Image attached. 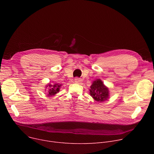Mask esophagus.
Listing matches in <instances>:
<instances>
[{
  "label": "esophagus",
  "instance_id": "obj_1",
  "mask_svg": "<svg viewBox=\"0 0 154 154\" xmlns=\"http://www.w3.org/2000/svg\"><path fill=\"white\" fill-rule=\"evenodd\" d=\"M75 81L78 82V83H80L81 82V79L80 78H78V77H76L75 78Z\"/></svg>",
  "mask_w": 154,
  "mask_h": 154
}]
</instances>
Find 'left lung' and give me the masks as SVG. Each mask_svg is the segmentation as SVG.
<instances>
[{"mask_svg": "<svg viewBox=\"0 0 154 154\" xmlns=\"http://www.w3.org/2000/svg\"><path fill=\"white\" fill-rule=\"evenodd\" d=\"M90 94L96 101L102 102L109 97V90L100 79L94 81L90 86Z\"/></svg>", "mask_w": 154, "mask_h": 154, "instance_id": "left-lung-1", "label": "left lung"}]
</instances>
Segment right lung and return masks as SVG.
Listing matches in <instances>:
<instances>
[{
    "label": "right lung",
    "instance_id": "right-lung-1",
    "mask_svg": "<svg viewBox=\"0 0 154 154\" xmlns=\"http://www.w3.org/2000/svg\"><path fill=\"white\" fill-rule=\"evenodd\" d=\"M61 86V84L59 83H55L54 85H52L51 83H49L48 85H46V88H48V96H54L57 93L60 91V88Z\"/></svg>",
    "mask_w": 154,
    "mask_h": 154
}]
</instances>
